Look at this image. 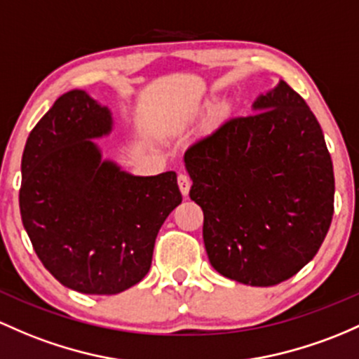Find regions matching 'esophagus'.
Masks as SVG:
<instances>
[{
    "label": "esophagus",
    "instance_id": "1",
    "mask_svg": "<svg viewBox=\"0 0 359 359\" xmlns=\"http://www.w3.org/2000/svg\"><path fill=\"white\" fill-rule=\"evenodd\" d=\"M177 184H179V189L180 192H182L184 196L189 194V191H191V177L187 175V173H179V177H177Z\"/></svg>",
    "mask_w": 359,
    "mask_h": 359
}]
</instances>
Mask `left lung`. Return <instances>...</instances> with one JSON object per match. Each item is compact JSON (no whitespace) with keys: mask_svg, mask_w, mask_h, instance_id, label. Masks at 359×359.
Returning a JSON list of instances; mask_svg holds the SVG:
<instances>
[{"mask_svg":"<svg viewBox=\"0 0 359 359\" xmlns=\"http://www.w3.org/2000/svg\"><path fill=\"white\" fill-rule=\"evenodd\" d=\"M254 110L191 144L184 161L211 266L243 285L274 286L320 249L334 168L317 117L286 81Z\"/></svg>","mask_w":359,"mask_h":359,"instance_id":"8db88e82","label":"left lung"}]
</instances>
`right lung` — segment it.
Wrapping results in <instances>:
<instances>
[{"label": "right lung", "instance_id": "add662e5", "mask_svg": "<svg viewBox=\"0 0 359 359\" xmlns=\"http://www.w3.org/2000/svg\"><path fill=\"white\" fill-rule=\"evenodd\" d=\"M112 117L71 90L35 124L22 156L20 215L54 278L85 294H117L151 267L156 235L182 203L175 172L135 177L102 161L93 137Z\"/></svg>", "mask_w": 359, "mask_h": 359}]
</instances>
